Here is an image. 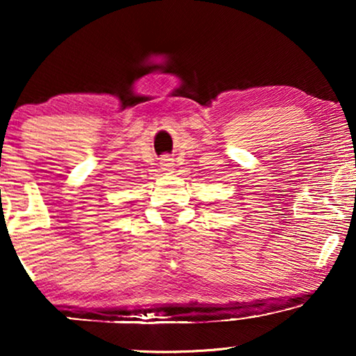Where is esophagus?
<instances>
[{
    "mask_svg": "<svg viewBox=\"0 0 356 356\" xmlns=\"http://www.w3.org/2000/svg\"><path fill=\"white\" fill-rule=\"evenodd\" d=\"M162 168L165 170V172H168V170L173 168V160L172 159H163L162 160Z\"/></svg>",
    "mask_w": 356,
    "mask_h": 356,
    "instance_id": "1",
    "label": "esophagus"
}]
</instances>
